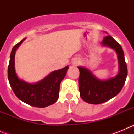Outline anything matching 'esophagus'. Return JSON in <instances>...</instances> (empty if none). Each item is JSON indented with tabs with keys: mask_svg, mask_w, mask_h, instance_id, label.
Returning a JSON list of instances; mask_svg holds the SVG:
<instances>
[{
	"mask_svg": "<svg viewBox=\"0 0 134 134\" xmlns=\"http://www.w3.org/2000/svg\"><path fill=\"white\" fill-rule=\"evenodd\" d=\"M80 64V60H79V59H76V60H74V62H73V65H74L75 66H79Z\"/></svg>",
	"mask_w": 134,
	"mask_h": 134,
	"instance_id": "obj_1",
	"label": "esophagus"
}]
</instances>
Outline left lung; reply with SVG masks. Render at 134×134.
I'll use <instances>...</instances> for the list:
<instances>
[{
    "mask_svg": "<svg viewBox=\"0 0 134 134\" xmlns=\"http://www.w3.org/2000/svg\"><path fill=\"white\" fill-rule=\"evenodd\" d=\"M103 46L115 49L118 54L119 74L107 80H100L94 77L86 68L78 67L80 71L79 86L80 96L85 102L90 104H100L110 100L122 89L127 75V68L121 46L111 35H107L102 41Z\"/></svg>",
    "mask_w": 134,
    "mask_h": 134,
    "instance_id": "obj_1",
    "label": "left lung"
}]
</instances>
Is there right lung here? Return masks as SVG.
<instances>
[{"mask_svg":"<svg viewBox=\"0 0 134 134\" xmlns=\"http://www.w3.org/2000/svg\"><path fill=\"white\" fill-rule=\"evenodd\" d=\"M23 40L15 45L10 53L8 67L9 83L15 95L23 102L40 108L48 107L55 103L58 99L60 82L65 77L69 67L66 66L54 71L42 80L33 85L20 80L15 73V55L16 49Z\"/></svg>","mask_w":134,"mask_h":134,"instance_id":"1","label":"right lung"}]
</instances>
